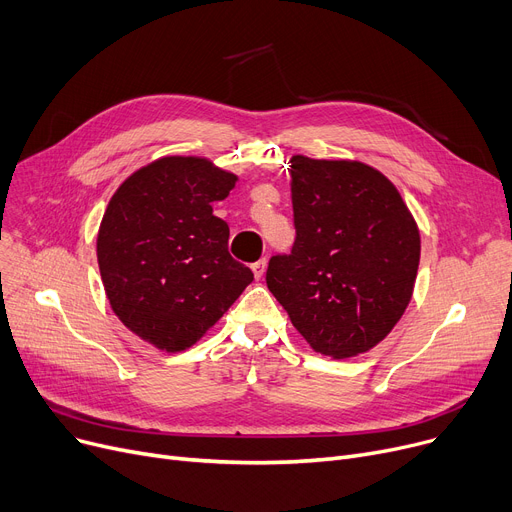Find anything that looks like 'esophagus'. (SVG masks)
Listing matches in <instances>:
<instances>
[{
	"label": "esophagus",
	"mask_w": 512,
	"mask_h": 512,
	"mask_svg": "<svg viewBox=\"0 0 512 512\" xmlns=\"http://www.w3.org/2000/svg\"><path fill=\"white\" fill-rule=\"evenodd\" d=\"M265 267H267V259H265V257H263V259H259V261H255V263L251 265V270H253V274H255V278H257V280L265 274Z\"/></svg>",
	"instance_id": "1"
}]
</instances>
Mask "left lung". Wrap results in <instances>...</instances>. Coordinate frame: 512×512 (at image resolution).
Segmentation results:
<instances>
[{
    "instance_id": "1",
    "label": "left lung",
    "mask_w": 512,
    "mask_h": 512,
    "mask_svg": "<svg viewBox=\"0 0 512 512\" xmlns=\"http://www.w3.org/2000/svg\"><path fill=\"white\" fill-rule=\"evenodd\" d=\"M292 251L265 282L317 353L353 357L382 342L405 313L421 240L396 186L361 161L294 155Z\"/></svg>"
}]
</instances>
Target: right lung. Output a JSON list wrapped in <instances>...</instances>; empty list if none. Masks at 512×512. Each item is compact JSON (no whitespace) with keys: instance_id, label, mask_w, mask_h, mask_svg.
I'll use <instances>...</instances> for the list:
<instances>
[{"instance_id":"1","label":"right lung","mask_w":512,"mask_h":512,"mask_svg":"<svg viewBox=\"0 0 512 512\" xmlns=\"http://www.w3.org/2000/svg\"><path fill=\"white\" fill-rule=\"evenodd\" d=\"M234 182L207 159L161 157L124 180L103 213L97 261L107 299L161 351L193 346L253 282L211 209Z\"/></svg>"}]
</instances>
